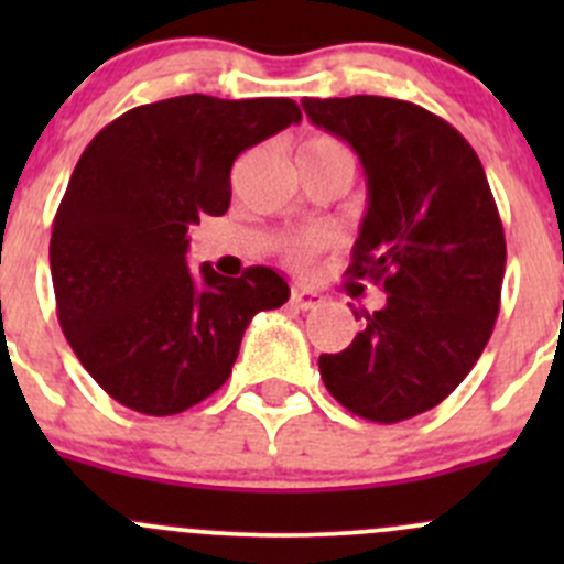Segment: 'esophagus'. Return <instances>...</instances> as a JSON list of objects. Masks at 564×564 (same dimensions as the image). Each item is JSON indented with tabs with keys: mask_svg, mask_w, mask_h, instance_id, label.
Listing matches in <instances>:
<instances>
[{
	"mask_svg": "<svg viewBox=\"0 0 564 564\" xmlns=\"http://www.w3.org/2000/svg\"><path fill=\"white\" fill-rule=\"evenodd\" d=\"M322 294L311 292V289H292V305L300 311H308V308H316V305H322Z\"/></svg>",
	"mask_w": 564,
	"mask_h": 564,
	"instance_id": "34e87169",
	"label": "esophagus"
}]
</instances>
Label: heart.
<instances>
[{"label":"heart","instance_id":"1","mask_svg":"<svg viewBox=\"0 0 564 564\" xmlns=\"http://www.w3.org/2000/svg\"><path fill=\"white\" fill-rule=\"evenodd\" d=\"M297 158H351V152L346 150L344 144H340L338 139H333V135H324V133H316V135H308V139L300 144V152ZM318 242L316 240H300L292 246V256L294 259H308L311 253H314Z\"/></svg>","mask_w":564,"mask_h":564}]
</instances>
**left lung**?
<instances>
[{
	"label": "left lung",
	"instance_id": "8db88e82",
	"mask_svg": "<svg viewBox=\"0 0 564 564\" xmlns=\"http://www.w3.org/2000/svg\"><path fill=\"white\" fill-rule=\"evenodd\" d=\"M303 108L366 169L368 213L346 272L388 292L318 371L351 414L401 423L440 406L491 338L508 259L497 202L469 141L423 106L351 95Z\"/></svg>",
	"mask_w": 564,
	"mask_h": 564
}]
</instances>
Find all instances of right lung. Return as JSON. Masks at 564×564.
I'll list each match as a JSON object with an SVG mask.
<instances>
[{
  "instance_id": "1",
  "label": "right lung",
  "mask_w": 564,
  "mask_h": 564,
  "mask_svg": "<svg viewBox=\"0 0 564 564\" xmlns=\"http://www.w3.org/2000/svg\"><path fill=\"white\" fill-rule=\"evenodd\" d=\"M300 119L289 98L180 95L124 111L78 158L51 231L56 316L117 403L152 417L202 403L250 318L289 300L270 267L193 275L185 250L187 226L229 209L237 158Z\"/></svg>"
}]
</instances>
